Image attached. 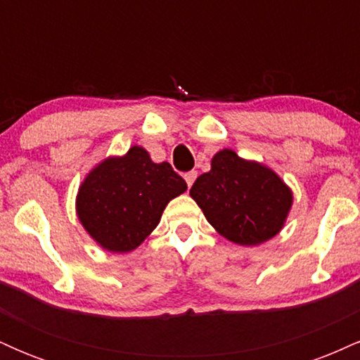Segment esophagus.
Returning a JSON list of instances; mask_svg holds the SVG:
<instances>
[{"label": "esophagus", "mask_w": 360, "mask_h": 360, "mask_svg": "<svg viewBox=\"0 0 360 360\" xmlns=\"http://www.w3.org/2000/svg\"><path fill=\"white\" fill-rule=\"evenodd\" d=\"M196 177H198V172H196V171L186 172L184 179H186V183H188V188H191L193 183H194V179H196Z\"/></svg>", "instance_id": "34e87169"}]
</instances>
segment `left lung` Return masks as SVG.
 <instances>
[{"label":"left lung","mask_w":360,"mask_h":360,"mask_svg":"<svg viewBox=\"0 0 360 360\" xmlns=\"http://www.w3.org/2000/svg\"><path fill=\"white\" fill-rule=\"evenodd\" d=\"M191 198L226 240L259 245L283 230L292 191L272 169L245 160L232 148L212 159V169L194 181Z\"/></svg>","instance_id":"1"}]
</instances>
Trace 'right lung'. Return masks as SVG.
I'll return each instance as SVG.
<instances>
[{
	"label": "right lung",
	"mask_w": 360,
	"mask_h": 360,
	"mask_svg": "<svg viewBox=\"0 0 360 360\" xmlns=\"http://www.w3.org/2000/svg\"><path fill=\"white\" fill-rule=\"evenodd\" d=\"M186 189L171 164H155L146 148L134 146L91 169L77 191L76 213L98 245L123 254L154 232L169 201Z\"/></svg>",
	"instance_id": "obj_1"
}]
</instances>
